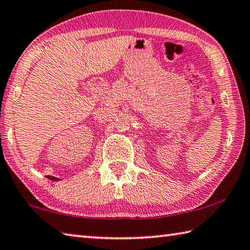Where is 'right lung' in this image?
<instances>
[{
	"label": "right lung",
	"instance_id": "right-lung-1",
	"mask_svg": "<svg viewBox=\"0 0 250 250\" xmlns=\"http://www.w3.org/2000/svg\"><path fill=\"white\" fill-rule=\"evenodd\" d=\"M47 178H48V179H51V180H54V181H56V180H60L59 178H56V177H52V176H47Z\"/></svg>",
	"mask_w": 250,
	"mask_h": 250
}]
</instances>
